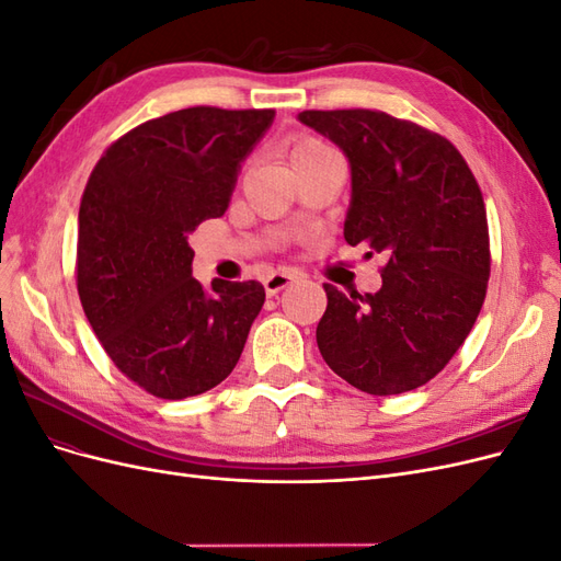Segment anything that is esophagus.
<instances>
[{
    "label": "esophagus",
    "mask_w": 561,
    "mask_h": 561,
    "mask_svg": "<svg viewBox=\"0 0 561 561\" xmlns=\"http://www.w3.org/2000/svg\"><path fill=\"white\" fill-rule=\"evenodd\" d=\"M297 280L295 274H290V271H276V274H271L266 280H264V290L268 297L278 295L280 290H285L287 285H293Z\"/></svg>",
    "instance_id": "1"
}]
</instances>
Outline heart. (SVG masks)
I'll use <instances>...</instances> for the list:
<instances>
[{"label":"heart","mask_w":561,"mask_h":561,"mask_svg":"<svg viewBox=\"0 0 561 561\" xmlns=\"http://www.w3.org/2000/svg\"><path fill=\"white\" fill-rule=\"evenodd\" d=\"M328 151H332V149L325 142H320L318 138H311V135H299V138L290 140V145H287V159H290V165H293V163L307 161V159H313L320 154H328Z\"/></svg>","instance_id":"obj_1"}]
</instances>
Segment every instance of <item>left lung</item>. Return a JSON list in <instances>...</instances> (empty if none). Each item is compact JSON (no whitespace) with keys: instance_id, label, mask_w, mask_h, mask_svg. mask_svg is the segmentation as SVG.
Listing matches in <instances>:
<instances>
[{"instance_id":"8db88e82","label":"left lung","mask_w":561,"mask_h":561,"mask_svg":"<svg viewBox=\"0 0 561 561\" xmlns=\"http://www.w3.org/2000/svg\"><path fill=\"white\" fill-rule=\"evenodd\" d=\"M299 122L351 163L346 243L388 257L375 295L322 285L320 355L369 396L407 393L445 369L484 304L491 254L480 184L447 138L386 112L307 110Z\"/></svg>"}]
</instances>
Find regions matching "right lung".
I'll return each instance as SVG.
<instances>
[{
	"mask_svg": "<svg viewBox=\"0 0 561 561\" xmlns=\"http://www.w3.org/2000/svg\"><path fill=\"white\" fill-rule=\"evenodd\" d=\"M274 110L190 107L128 130L95 163L79 206L77 290L124 375L163 400L201 396L239 363L264 304L257 280L192 276L190 233L222 217L241 161Z\"/></svg>",
	"mask_w": 561,
	"mask_h": 561,
	"instance_id": "right-lung-1",
	"label": "right lung"
}]
</instances>
